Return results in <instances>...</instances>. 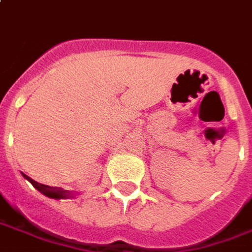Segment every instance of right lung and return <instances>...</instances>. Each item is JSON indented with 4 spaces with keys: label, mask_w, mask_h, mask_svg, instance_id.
<instances>
[{
    "label": "right lung",
    "mask_w": 252,
    "mask_h": 252,
    "mask_svg": "<svg viewBox=\"0 0 252 252\" xmlns=\"http://www.w3.org/2000/svg\"><path fill=\"white\" fill-rule=\"evenodd\" d=\"M24 175V173H22ZM24 178L29 180L32 183V186L38 189L41 193H44L45 196L48 197H52V199H66V197H70V193L68 191H65L63 188H59V187H50V186H45V184H40L34 182L33 179H31L29 176L27 175H24Z\"/></svg>",
    "instance_id": "obj_1"
}]
</instances>
